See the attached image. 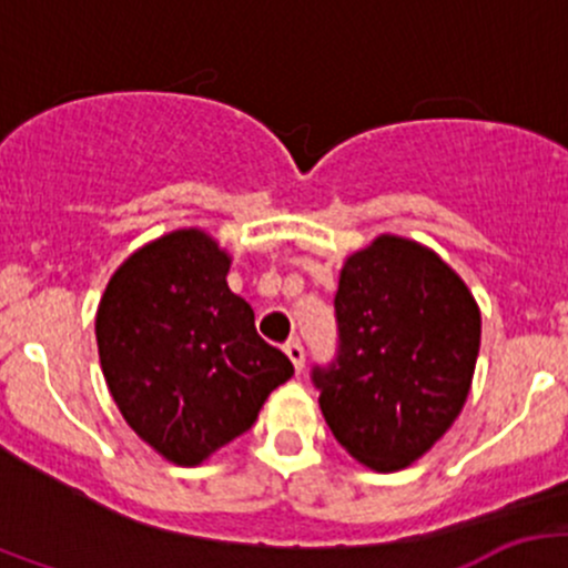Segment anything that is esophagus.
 <instances>
[{
    "mask_svg": "<svg viewBox=\"0 0 568 568\" xmlns=\"http://www.w3.org/2000/svg\"><path fill=\"white\" fill-rule=\"evenodd\" d=\"M285 354H288V359L294 363L296 374H302V368H305V348H302V343L288 341L285 343Z\"/></svg>",
    "mask_w": 568,
    "mask_h": 568,
    "instance_id": "obj_1",
    "label": "esophagus"
}]
</instances>
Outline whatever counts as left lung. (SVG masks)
<instances>
[{
  "instance_id": "left-lung-1",
  "label": "left lung",
  "mask_w": 568,
  "mask_h": 568,
  "mask_svg": "<svg viewBox=\"0 0 568 568\" xmlns=\"http://www.w3.org/2000/svg\"><path fill=\"white\" fill-rule=\"evenodd\" d=\"M335 316L337 363L313 374L326 426L376 473L409 467L473 387L478 302L432 247L382 233L343 261Z\"/></svg>"
}]
</instances>
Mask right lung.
Listing matches in <instances>:
<instances>
[{"instance_id": "add662e5", "label": "right lung", "mask_w": 568, "mask_h": 568, "mask_svg": "<svg viewBox=\"0 0 568 568\" xmlns=\"http://www.w3.org/2000/svg\"><path fill=\"white\" fill-rule=\"evenodd\" d=\"M231 252L181 227L131 252L95 313L101 371L136 437L197 467L242 437L263 400L294 376L255 332V313L227 288Z\"/></svg>"}]
</instances>
